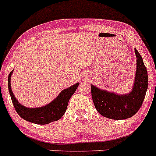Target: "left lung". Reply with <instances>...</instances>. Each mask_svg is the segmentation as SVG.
Wrapping results in <instances>:
<instances>
[{"label":"left lung","instance_id":"8db88e82","mask_svg":"<svg viewBox=\"0 0 156 156\" xmlns=\"http://www.w3.org/2000/svg\"><path fill=\"white\" fill-rule=\"evenodd\" d=\"M135 52L137 68L133 88L130 94L116 95L91 85L93 101L101 116L111 119H125L136 114L142 105L148 86V75L142 57L136 49Z\"/></svg>","mask_w":156,"mask_h":156}]
</instances>
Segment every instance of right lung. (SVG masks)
I'll return each instance as SVG.
<instances>
[{"label": "right lung", "mask_w": 156, "mask_h": 156, "mask_svg": "<svg viewBox=\"0 0 156 156\" xmlns=\"http://www.w3.org/2000/svg\"><path fill=\"white\" fill-rule=\"evenodd\" d=\"M12 71L8 76V87L12 104L15 111L22 119L31 123L37 125H47L50 122L59 120L66 113L70 98L72 97L73 93L76 91L79 83L75 84L67 89H65L59 94L53 101L47 105L37 108H28L21 105L17 101L15 95L12 91L10 79Z\"/></svg>", "instance_id": "1"}]
</instances>
